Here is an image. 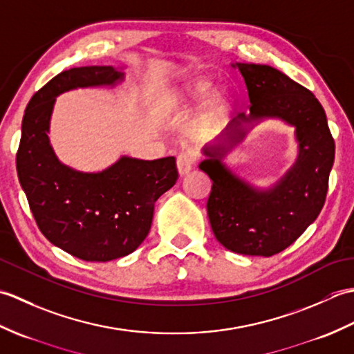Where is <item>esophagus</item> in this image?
Returning a JSON list of instances; mask_svg holds the SVG:
<instances>
[{
	"mask_svg": "<svg viewBox=\"0 0 354 354\" xmlns=\"http://www.w3.org/2000/svg\"><path fill=\"white\" fill-rule=\"evenodd\" d=\"M194 162H196V155L192 153V152H183L179 153L176 158V164H178V171L181 176H185L187 173H189Z\"/></svg>",
	"mask_w": 354,
	"mask_h": 354,
	"instance_id": "34e87169",
	"label": "esophagus"
}]
</instances>
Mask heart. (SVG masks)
Returning a JSON list of instances; mask_svg holds the SVG:
<instances>
[{
    "instance_id": "obj_1",
    "label": "heart",
    "mask_w": 354,
    "mask_h": 354,
    "mask_svg": "<svg viewBox=\"0 0 354 354\" xmlns=\"http://www.w3.org/2000/svg\"><path fill=\"white\" fill-rule=\"evenodd\" d=\"M209 91V84L205 80H198L196 84H193L189 95L192 97H204ZM228 108V99L225 94H214L212 99L207 102L205 112H204V122L207 124H214L219 122V118L225 114V111Z\"/></svg>"
}]
</instances>
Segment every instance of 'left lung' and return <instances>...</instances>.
<instances>
[{
  "instance_id": "1",
  "label": "left lung",
  "mask_w": 354,
  "mask_h": 354,
  "mask_svg": "<svg viewBox=\"0 0 354 354\" xmlns=\"http://www.w3.org/2000/svg\"><path fill=\"white\" fill-rule=\"evenodd\" d=\"M232 66L245 79L250 115L239 114L217 145L204 147L207 160L199 169L213 181L208 219L227 250L270 257L295 242L324 207L335 141L326 112L309 89L269 65L237 62ZM263 118H281L296 126L299 158L274 187L260 191L237 178L221 158L243 139L246 125Z\"/></svg>"
}]
</instances>
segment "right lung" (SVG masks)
I'll list each match as a JSON object with an SVG mask.
<instances>
[{"mask_svg":"<svg viewBox=\"0 0 354 354\" xmlns=\"http://www.w3.org/2000/svg\"><path fill=\"white\" fill-rule=\"evenodd\" d=\"M123 79L114 66L65 70L35 93L22 118L17 170L35 221L53 245L85 261L115 260L137 250L149 234L155 202L178 179L175 156H122L106 170L84 173L53 152L48 129L56 97Z\"/></svg>","mask_w":354,"mask_h":354,"instance_id":"obj_1","label":"right lung"}]
</instances>
